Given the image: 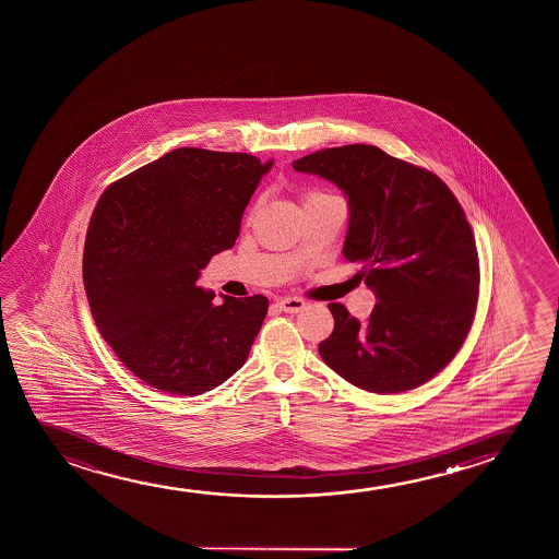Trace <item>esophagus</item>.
Returning a JSON list of instances; mask_svg holds the SVG:
<instances>
[{
    "instance_id": "1",
    "label": "esophagus",
    "mask_w": 559,
    "mask_h": 559,
    "mask_svg": "<svg viewBox=\"0 0 559 559\" xmlns=\"http://www.w3.org/2000/svg\"><path fill=\"white\" fill-rule=\"evenodd\" d=\"M278 307L283 309L284 313H301L306 309L307 304L304 299L299 298H283L278 299Z\"/></svg>"
}]
</instances>
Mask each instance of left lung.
Instances as JSON below:
<instances>
[{
  "label": "left lung",
  "mask_w": 559,
  "mask_h": 559,
  "mask_svg": "<svg viewBox=\"0 0 559 559\" xmlns=\"http://www.w3.org/2000/svg\"><path fill=\"white\" fill-rule=\"evenodd\" d=\"M292 166L347 197L342 252L362 265L378 301L365 322L330 304L334 330L319 344L322 360L382 395L428 382L459 353L477 306L479 260L459 200L436 174L378 146L322 148Z\"/></svg>",
  "instance_id": "8db88e82"
}]
</instances>
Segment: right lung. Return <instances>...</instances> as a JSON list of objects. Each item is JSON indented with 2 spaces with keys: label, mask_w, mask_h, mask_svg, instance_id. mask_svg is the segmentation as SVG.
Segmentation results:
<instances>
[{
  "label": "right lung",
  "mask_w": 559,
  "mask_h": 559,
  "mask_svg": "<svg viewBox=\"0 0 559 559\" xmlns=\"http://www.w3.org/2000/svg\"><path fill=\"white\" fill-rule=\"evenodd\" d=\"M252 154L181 146L103 192L84 248L93 321L116 357L171 395L214 390L245 365L267 314L265 296L212 304L197 284L235 246L261 177Z\"/></svg>",
  "instance_id": "obj_1"
}]
</instances>
